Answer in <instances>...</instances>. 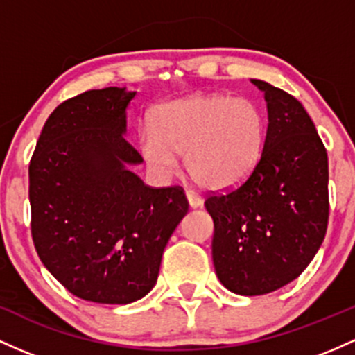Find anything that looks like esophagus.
I'll return each mask as SVG.
<instances>
[{"mask_svg": "<svg viewBox=\"0 0 355 355\" xmlns=\"http://www.w3.org/2000/svg\"><path fill=\"white\" fill-rule=\"evenodd\" d=\"M186 199H188L191 208H199V206L202 205L201 196H198V194L193 193V191H186Z\"/></svg>", "mask_w": 355, "mask_h": 355, "instance_id": "1", "label": "esophagus"}]
</instances>
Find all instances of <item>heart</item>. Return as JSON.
I'll return each mask as SVG.
<instances>
[{
	"label": "heart",
	"mask_w": 355,
	"mask_h": 355,
	"mask_svg": "<svg viewBox=\"0 0 355 355\" xmlns=\"http://www.w3.org/2000/svg\"><path fill=\"white\" fill-rule=\"evenodd\" d=\"M265 117L257 103L225 94H194L162 103L139 134V153L154 174L171 178L184 154L196 184L228 191L243 184L263 156Z\"/></svg>",
	"instance_id": "1"
}]
</instances>
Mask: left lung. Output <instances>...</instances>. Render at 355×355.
I'll return each instance as SVG.
<instances>
[{
  "mask_svg": "<svg viewBox=\"0 0 355 355\" xmlns=\"http://www.w3.org/2000/svg\"><path fill=\"white\" fill-rule=\"evenodd\" d=\"M252 83L268 110L263 156L236 189L205 201L218 278L248 297L295 280L320 248L329 221V159L312 119L286 92Z\"/></svg>",
  "mask_w": 355,
  "mask_h": 355,
  "instance_id": "left-lung-1",
  "label": "left lung"
}]
</instances>
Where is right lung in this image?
<instances>
[{
  "label": "right lung",
  "instance_id": "obj_1",
  "mask_svg": "<svg viewBox=\"0 0 355 355\" xmlns=\"http://www.w3.org/2000/svg\"><path fill=\"white\" fill-rule=\"evenodd\" d=\"M135 92L89 90L60 103L30 162L31 236L55 278L83 300L125 305L156 285L164 248L188 213L184 191L149 188L125 141Z\"/></svg>",
  "mask_w": 355,
  "mask_h": 355
}]
</instances>
